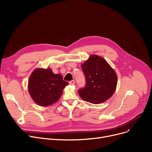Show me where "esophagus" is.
<instances>
[{"label": "esophagus", "mask_w": 152, "mask_h": 152, "mask_svg": "<svg viewBox=\"0 0 152 152\" xmlns=\"http://www.w3.org/2000/svg\"><path fill=\"white\" fill-rule=\"evenodd\" d=\"M69 84H71V85H73V84H75V80L70 81H69Z\"/></svg>", "instance_id": "34e87169"}]
</instances>
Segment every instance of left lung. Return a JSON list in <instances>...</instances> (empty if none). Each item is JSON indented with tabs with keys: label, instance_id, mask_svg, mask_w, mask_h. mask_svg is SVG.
Instances as JSON below:
<instances>
[{
	"label": "left lung",
	"instance_id": "obj_1",
	"mask_svg": "<svg viewBox=\"0 0 152 152\" xmlns=\"http://www.w3.org/2000/svg\"><path fill=\"white\" fill-rule=\"evenodd\" d=\"M81 68L86 83L84 88L78 90V94L83 100L100 104L113 95L117 86V76L103 58L91 55L81 64Z\"/></svg>",
	"mask_w": 152,
	"mask_h": 152
}]
</instances>
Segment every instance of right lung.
<instances>
[{
	"mask_svg": "<svg viewBox=\"0 0 152 152\" xmlns=\"http://www.w3.org/2000/svg\"><path fill=\"white\" fill-rule=\"evenodd\" d=\"M68 83L60 74H54L50 68L35 69L29 77L28 88L34 102L41 106H48L60 98Z\"/></svg>",
	"mask_w": 152,
	"mask_h": 152,
	"instance_id": "1",
	"label": "right lung"
}]
</instances>
